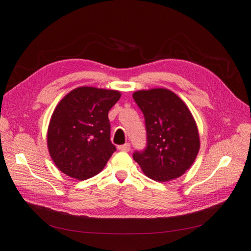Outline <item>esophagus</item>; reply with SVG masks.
<instances>
[{"instance_id":"obj_1","label":"esophagus","mask_w":251,"mask_h":251,"mask_svg":"<svg viewBox=\"0 0 251 251\" xmlns=\"http://www.w3.org/2000/svg\"><path fill=\"white\" fill-rule=\"evenodd\" d=\"M130 148H131V145L129 144V143H126L125 145L118 146V150H119V151H129Z\"/></svg>"}]
</instances>
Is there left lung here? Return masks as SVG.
<instances>
[{"mask_svg":"<svg viewBox=\"0 0 251 251\" xmlns=\"http://www.w3.org/2000/svg\"><path fill=\"white\" fill-rule=\"evenodd\" d=\"M133 99L145 117L147 147L133 159L144 175L157 182L183 176L192 167L201 148L198 127L186 104L163 88L140 90Z\"/></svg>","mask_w":251,"mask_h":251,"instance_id":"left-lung-1","label":"left lung"}]
</instances>
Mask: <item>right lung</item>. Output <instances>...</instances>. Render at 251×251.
I'll return each mask as SVG.
<instances>
[{
  "mask_svg": "<svg viewBox=\"0 0 251 251\" xmlns=\"http://www.w3.org/2000/svg\"><path fill=\"white\" fill-rule=\"evenodd\" d=\"M120 97L116 90L79 86L56 106L48 129V148L66 176L83 181L105 168L116 151L108 111Z\"/></svg>",
  "mask_w": 251,
  "mask_h": 251,
  "instance_id": "add662e5",
  "label": "right lung"
}]
</instances>
